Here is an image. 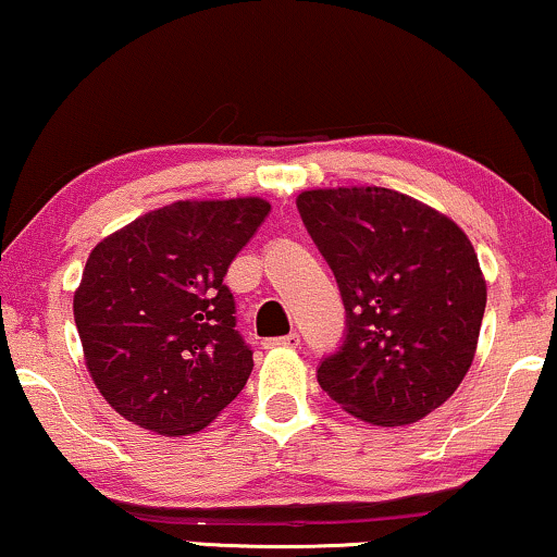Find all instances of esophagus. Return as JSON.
<instances>
[{
    "label": "esophagus",
    "mask_w": 557,
    "mask_h": 557,
    "mask_svg": "<svg viewBox=\"0 0 557 557\" xmlns=\"http://www.w3.org/2000/svg\"><path fill=\"white\" fill-rule=\"evenodd\" d=\"M264 347L267 349H270V347H300V336L293 331V334H287V336H277V339H267Z\"/></svg>",
    "instance_id": "34e87169"
}]
</instances>
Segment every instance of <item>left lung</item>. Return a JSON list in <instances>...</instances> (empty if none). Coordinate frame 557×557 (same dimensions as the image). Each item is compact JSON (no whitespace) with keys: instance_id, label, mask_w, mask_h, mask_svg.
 I'll return each mask as SVG.
<instances>
[{"instance_id":"obj_1","label":"left lung","mask_w":557,"mask_h":557,"mask_svg":"<svg viewBox=\"0 0 557 557\" xmlns=\"http://www.w3.org/2000/svg\"><path fill=\"white\" fill-rule=\"evenodd\" d=\"M298 210L339 285L347 329L319 385L377 426L424 419L473 364L485 280L447 215L385 187L306 189Z\"/></svg>"}]
</instances>
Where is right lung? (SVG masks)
<instances>
[{"label": "right lung", "mask_w": 557, "mask_h": 557, "mask_svg": "<svg viewBox=\"0 0 557 557\" xmlns=\"http://www.w3.org/2000/svg\"><path fill=\"white\" fill-rule=\"evenodd\" d=\"M267 213L259 197L180 200L91 249L74 321L89 375L123 419L193 434L244 391L255 351L223 277Z\"/></svg>", "instance_id": "obj_1"}]
</instances>
